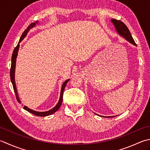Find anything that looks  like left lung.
<instances>
[{
    "label": "left lung",
    "mask_w": 150,
    "mask_h": 150,
    "mask_svg": "<svg viewBox=\"0 0 150 150\" xmlns=\"http://www.w3.org/2000/svg\"><path fill=\"white\" fill-rule=\"evenodd\" d=\"M112 23L114 24V26H115V28L116 31L118 32V34L121 35L122 36L125 38L126 40H127L128 42H129L133 44L134 45H137V44L134 42L133 37H132L131 34L127 26H126L124 23L120 20H117L115 19H111ZM109 117H113V116H109ZM108 117V118H109Z\"/></svg>",
    "instance_id": "left-lung-1"
}]
</instances>
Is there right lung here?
Returning a JSON list of instances; mask_svg holds the SVG:
<instances>
[{"label":"right lung","instance_id":"obj_1","mask_svg":"<svg viewBox=\"0 0 150 150\" xmlns=\"http://www.w3.org/2000/svg\"><path fill=\"white\" fill-rule=\"evenodd\" d=\"M35 25H36V23H32L31 24H30V25H29L28 27L26 28V30L24 32H23V33L22 34L21 36L19 43L20 42H21V41L23 39H24L25 37L26 36V34H27L28 32L30 30V29L32 28V27H34ZM19 43H18V44H17V45L16 47V48L14 49L13 52L12 53V56H11V68H10V79H11V83H12V84H13V90H14L15 93H16V97L17 100L19 103H21V101L19 100V98L18 97V94H17V89H16V83H15V77H14V75H15V68H16V58H17V52H18L19 47ZM69 81V79H68V80H66L63 83L62 86V89H61L60 97L59 101H58L57 105H56V106L53 108H52L51 110L46 111V112H37V111L32 110V109H30V108H29L26 106H24L23 108L25 109L26 110H27L28 112L33 114H34V115L38 116H49V115H51V114H53L54 112H56V111H57L58 110V108H59L61 106L62 102V99H63L64 90V88H65L67 83Z\"/></svg>","mask_w":150,"mask_h":150}]
</instances>
